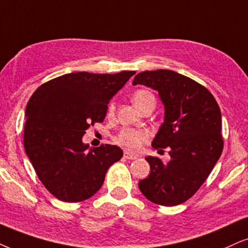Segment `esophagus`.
Masks as SVG:
<instances>
[{"mask_svg":"<svg viewBox=\"0 0 248 248\" xmlns=\"http://www.w3.org/2000/svg\"><path fill=\"white\" fill-rule=\"evenodd\" d=\"M124 157L127 158V160H136L137 155H133V154H131V153H129L127 151H125L124 152Z\"/></svg>","mask_w":248,"mask_h":248,"instance_id":"esophagus-1","label":"esophagus"}]
</instances>
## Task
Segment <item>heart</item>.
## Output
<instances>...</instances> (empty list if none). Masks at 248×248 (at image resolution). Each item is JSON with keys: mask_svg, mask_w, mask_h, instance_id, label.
Instances as JSON below:
<instances>
[{"mask_svg": "<svg viewBox=\"0 0 248 248\" xmlns=\"http://www.w3.org/2000/svg\"><path fill=\"white\" fill-rule=\"evenodd\" d=\"M132 102L139 110L148 105H155V96L151 91L148 90H138L132 94ZM115 112V106L109 105L108 116H112ZM147 140V134L143 131H138L133 129H124L121 131L118 137L116 138L118 145L123 146L129 152L139 151L143 142Z\"/></svg>", "mask_w": 248, "mask_h": 248, "instance_id": "1", "label": "heart"}]
</instances>
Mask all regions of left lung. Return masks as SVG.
<instances>
[{
	"label": "left lung",
	"instance_id": "obj_1",
	"mask_svg": "<svg viewBox=\"0 0 248 248\" xmlns=\"http://www.w3.org/2000/svg\"><path fill=\"white\" fill-rule=\"evenodd\" d=\"M158 93L164 121L153 140L154 148H169L170 161L147 156V178L141 193L161 206L185 202L200 188L223 151L221 110L212 93L191 78L171 70L140 72L133 85Z\"/></svg>",
	"mask_w": 248,
	"mask_h": 248
}]
</instances>
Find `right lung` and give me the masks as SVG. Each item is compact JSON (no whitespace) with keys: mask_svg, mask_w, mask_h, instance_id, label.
I'll list each match as a JSON object with an SVG mask.
<instances>
[{"mask_svg":"<svg viewBox=\"0 0 248 248\" xmlns=\"http://www.w3.org/2000/svg\"><path fill=\"white\" fill-rule=\"evenodd\" d=\"M134 73H68L45 82L31 96L24 147L39 179L59 200L91 198L109 167L123 156L114 145L90 148L82 137L90 124L103 122L109 101Z\"/></svg>","mask_w":248,"mask_h":248,"instance_id":"obj_1","label":"right lung"}]
</instances>
